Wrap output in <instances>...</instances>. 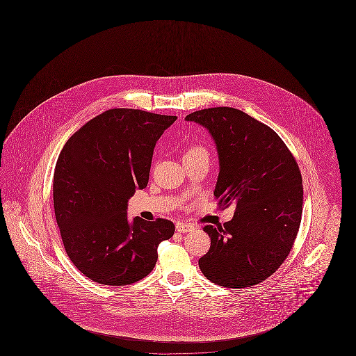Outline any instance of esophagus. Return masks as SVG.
Returning a JSON list of instances; mask_svg holds the SVG:
<instances>
[{"mask_svg":"<svg viewBox=\"0 0 356 356\" xmlns=\"http://www.w3.org/2000/svg\"><path fill=\"white\" fill-rule=\"evenodd\" d=\"M195 229V227L192 225V224H189V222H177L176 224V231L177 232H181V234H186V232H191V231H193Z\"/></svg>","mask_w":356,"mask_h":356,"instance_id":"esophagus-1","label":"esophagus"}]
</instances>
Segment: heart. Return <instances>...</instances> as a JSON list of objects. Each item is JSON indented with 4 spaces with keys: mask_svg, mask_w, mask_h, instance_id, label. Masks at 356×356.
Listing matches in <instances>:
<instances>
[{
    "mask_svg": "<svg viewBox=\"0 0 356 356\" xmlns=\"http://www.w3.org/2000/svg\"><path fill=\"white\" fill-rule=\"evenodd\" d=\"M205 152L203 148H200V147H193V148H191L189 151H186V154H195V153H203Z\"/></svg>",
    "mask_w": 356,
    "mask_h": 356,
    "instance_id": "1",
    "label": "heart"
}]
</instances>
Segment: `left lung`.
<instances>
[{
  "label": "left lung",
  "instance_id": "8db88e82",
  "mask_svg": "<svg viewBox=\"0 0 356 356\" xmlns=\"http://www.w3.org/2000/svg\"><path fill=\"white\" fill-rule=\"evenodd\" d=\"M186 120L212 136L219 154L213 195L222 207L236 208L222 227H204L211 248L199 267L221 287H252L283 264L293 245L303 208L300 170L273 129L238 109L208 108Z\"/></svg>",
  "mask_w": 356,
  "mask_h": 356
}]
</instances>
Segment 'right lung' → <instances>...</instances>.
Instances as JSON below:
<instances>
[{
	"instance_id": "1",
	"label": "right lung",
	"mask_w": 356,
	"mask_h": 356,
	"mask_svg": "<svg viewBox=\"0 0 356 356\" xmlns=\"http://www.w3.org/2000/svg\"><path fill=\"white\" fill-rule=\"evenodd\" d=\"M176 116L109 109L65 143L53 176L57 225L72 263L104 286H128L152 271L157 247L175 234L165 219L128 220V200L149 180L153 149Z\"/></svg>"
}]
</instances>
